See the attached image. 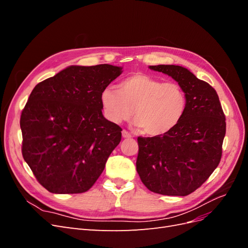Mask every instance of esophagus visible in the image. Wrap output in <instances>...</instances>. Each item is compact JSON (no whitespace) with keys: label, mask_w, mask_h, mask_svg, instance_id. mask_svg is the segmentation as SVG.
<instances>
[{"label":"esophagus","mask_w":248,"mask_h":248,"mask_svg":"<svg viewBox=\"0 0 248 248\" xmlns=\"http://www.w3.org/2000/svg\"><path fill=\"white\" fill-rule=\"evenodd\" d=\"M122 136H123L124 139H130L131 138V134L128 131H126V130L122 131Z\"/></svg>","instance_id":"34e87169"}]
</instances>
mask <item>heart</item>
<instances>
[{
	"instance_id": "b5f03b06",
	"label": "heart",
	"mask_w": 248,
	"mask_h": 248,
	"mask_svg": "<svg viewBox=\"0 0 248 248\" xmlns=\"http://www.w3.org/2000/svg\"><path fill=\"white\" fill-rule=\"evenodd\" d=\"M100 102L104 116L111 123H122L133 114L134 124L148 136L158 137L181 122L187 108V95L177 82L136 73L120 81L118 91L103 89Z\"/></svg>"
}]
</instances>
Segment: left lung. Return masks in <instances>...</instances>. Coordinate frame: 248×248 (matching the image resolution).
Masks as SVG:
<instances>
[{"mask_svg":"<svg viewBox=\"0 0 248 248\" xmlns=\"http://www.w3.org/2000/svg\"><path fill=\"white\" fill-rule=\"evenodd\" d=\"M171 77L187 95L186 112L163 136L138 138L137 170L149 190L163 196H188L211 176L222 155L226 116L215 90L177 65L150 66Z\"/></svg>","mask_w":248,"mask_h":248,"instance_id":"1","label":"left lung"}]
</instances>
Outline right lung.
Returning <instances> with one entry per match:
<instances>
[{"instance_id":"1","label":"right lung","mask_w":248,"mask_h":248,"mask_svg":"<svg viewBox=\"0 0 248 248\" xmlns=\"http://www.w3.org/2000/svg\"><path fill=\"white\" fill-rule=\"evenodd\" d=\"M122 73L108 64L70 66L37 84L21 111V153L52 193H82L99 178L122 128L103 117L100 94Z\"/></svg>"}]
</instances>
